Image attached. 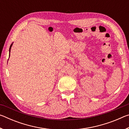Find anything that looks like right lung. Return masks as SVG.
Listing matches in <instances>:
<instances>
[{
  "label": "right lung",
  "mask_w": 129,
  "mask_h": 129,
  "mask_svg": "<svg viewBox=\"0 0 129 129\" xmlns=\"http://www.w3.org/2000/svg\"><path fill=\"white\" fill-rule=\"evenodd\" d=\"M12 44H13V43L11 44V45H10V49H9V52H10H10H11V47H12Z\"/></svg>",
  "instance_id": "obj_1"
}]
</instances>
